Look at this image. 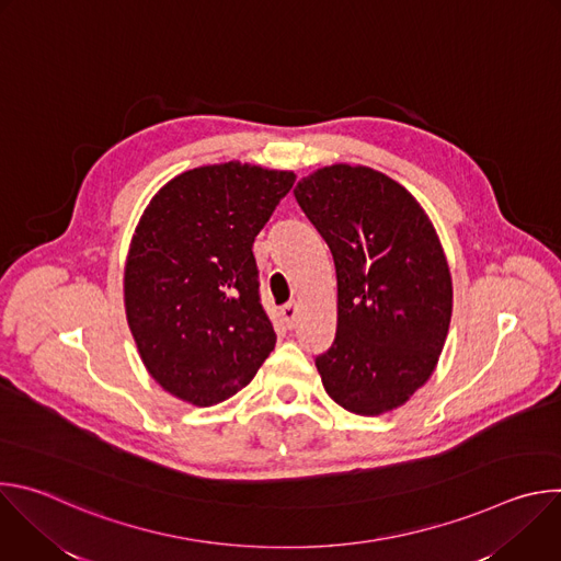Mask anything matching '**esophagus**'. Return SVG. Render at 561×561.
<instances>
[{
    "label": "esophagus",
    "instance_id": "obj_1",
    "mask_svg": "<svg viewBox=\"0 0 561 561\" xmlns=\"http://www.w3.org/2000/svg\"><path fill=\"white\" fill-rule=\"evenodd\" d=\"M297 314H299V306H297L295 301H290V304H284V306H282V317H284V322H286V327H288V329H295V324H297Z\"/></svg>",
    "mask_w": 561,
    "mask_h": 561
}]
</instances>
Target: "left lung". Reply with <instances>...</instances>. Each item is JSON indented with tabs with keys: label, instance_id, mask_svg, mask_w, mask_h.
<instances>
[{
	"label": "left lung",
	"instance_id": "obj_1",
	"mask_svg": "<svg viewBox=\"0 0 561 561\" xmlns=\"http://www.w3.org/2000/svg\"><path fill=\"white\" fill-rule=\"evenodd\" d=\"M295 199L335 260L337 333L314 359L335 402L364 417L404 407L433 375L453 314V279L422 204L388 175L317 169Z\"/></svg>",
	"mask_w": 561,
	"mask_h": 561
}]
</instances>
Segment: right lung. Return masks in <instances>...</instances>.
<instances>
[{"label":"right lung","instance_id":"right-lung-1","mask_svg":"<svg viewBox=\"0 0 561 561\" xmlns=\"http://www.w3.org/2000/svg\"><path fill=\"white\" fill-rule=\"evenodd\" d=\"M293 184V171L210 164L144 208L124 266L126 322L148 375L182 402H224L275 348L253 242Z\"/></svg>","mask_w":561,"mask_h":561}]
</instances>
